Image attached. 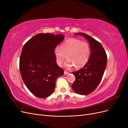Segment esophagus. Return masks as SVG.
Returning a JSON list of instances; mask_svg holds the SVG:
<instances>
[{"instance_id": "1", "label": "esophagus", "mask_w": 128, "mask_h": 128, "mask_svg": "<svg viewBox=\"0 0 128 128\" xmlns=\"http://www.w3.org/2000/svg\"><path fill=\"white\" fill-rule=\"evenodd\" d=\"M64 75H68V74H69V72H67V71L64 70Z\"/></svg>"}]
</instances>
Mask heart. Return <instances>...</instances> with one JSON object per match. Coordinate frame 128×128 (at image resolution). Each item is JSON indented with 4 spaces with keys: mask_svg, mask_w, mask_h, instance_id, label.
<instances>
[{
    "mask_svg": "<svg viewBox=\"0 0 128 128\" xmlns=\"http://www.w3.org/2000/svg\"><path fill=\"white\" fill-rule=\"evenodd\" d=\"M54 54L56 64L59 66H61L66 56L68 60L65 63L66 66L80 68L86 65L90 59L91 48L87 42L70 38L64 42L60 48H56Z\"/></svg>",
    "mask_w": 128,
    "mask_h": 128,
    "instance_id": "heart-1",
    "label": "heart"
}]
</instances>
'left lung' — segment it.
<instances>
[{
    "label": "left lung",
    "instance_id": "obj_1",
    "mask_svg": "<svg viewBox=\"0 0 128 128\" xmlns=\"http://www.w3.org/2000/svg\"><path fill=\"white\" fill-rule=\"evenodd\" d=\"M89 42L91 55L88 62L80 70L72 72L76 80L72 85L75 92L82 95L91 94L101 82L107 65V56L102 45L88 34L80 32Z\"/></svg>",
    "mask_w": 128,
    "mask_h": 128
}]
</instances>
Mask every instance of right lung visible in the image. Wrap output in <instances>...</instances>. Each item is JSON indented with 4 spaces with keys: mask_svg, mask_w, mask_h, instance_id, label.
Masks as SVG:
<instances>
[{
    "mask_svg": "<svg viewBox=\"0 0 128 128\" xmlns=\"http://www.w3.org/2000/svg\"><path fill=\"white\" fill-rule=\"evenodd\" d=\"M64 38L61 34H38L23 46L19 62L21 75L26 88L38 98L51 95L56 78L64 74L56 64L54 50Z\"/></svg>",
    "mask_w": 128,
    "mask_h": 128,
    "instance_id": "obj_1",
    "label": "right lung"
}]
</instances>
